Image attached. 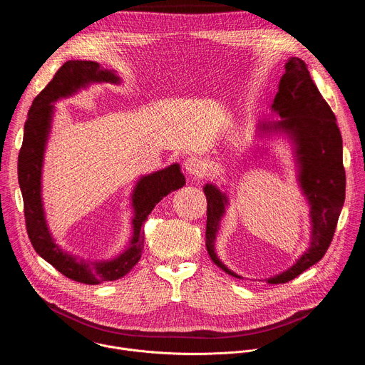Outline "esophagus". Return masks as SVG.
<instances>
[{"label": "esophagus", "instance_id": "obj_1", "mask_svg": "<svg viewBox=\"0 0 365 365\" xmlns=\"http://www.w3.org/2000/svg\"><path fill=\"white\" fill-rule=\"evenodd\" d=\"M185 169H186L187 175L192 178H203L205 172H206L205 163L199 158H189L185 162Z\"/></svg>", "mask_w": 365, "mask_h": 365}]
</instances>
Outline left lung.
<instances>
[{
	"mask_svg": "<svg viewBox=\"0 0 365 365\" xmlns=\"http://www.w3.org/2000/svg\"><path fill=\"white\" fill-rule=\"evenodd\" d=\"M284 69L272 106V111L282 120L259 121L255 137L269 140L280 135L292 144L296 180L309 205L310 242L292 267L266 279L269 284L287 283L319 262L332 241L345 200L342 137L336 118L303 61L290 58ZM203 192L207 200L206 250L218 267L232 277L242 279L221 262L215 251L230 196L214 183H206Z\"/></svg>",
	"mask_w": 365,
	"mask_h": 365,
	"instance_id": "8db88e82",
	"label": "left lung"
}]
</instances>
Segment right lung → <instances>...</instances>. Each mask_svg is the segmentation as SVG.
Returning a JSON list of instances; mask_svg holds the SVG:
<instances>
[{"label":"right lung","instance_id":"add662e5","mask_svg":"<svg viewBox=\"0 0 365 365\" xmlns=\"http://www.w3.org/2000/svg\"><path fill=\"white\" fill-rule=\"evenodd\" d=\"M92 83H121L115 71L103 69L92 61H69L34 98L24 124L23 145L19 154V185L24 202L29 238L36 252L71 280L99 284L124 277L137 263L144 248L141 230L148 214L165 196L180 189L186 179L178 163L144 175L131 193L133 237L128 247L114 258L86 259L63 250L51 235L41 197V176L47 140L55 117V103L86 89Z\"/></svg>","mask_w":365,"mask_h":365}]
</instances>
